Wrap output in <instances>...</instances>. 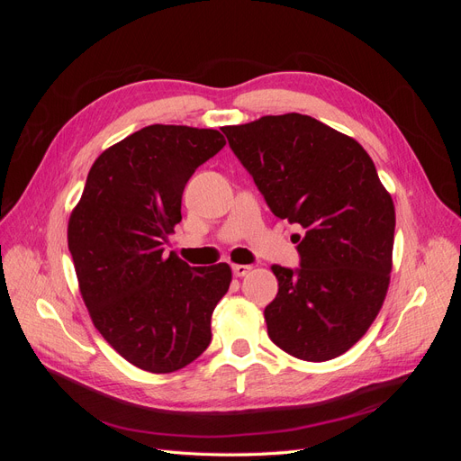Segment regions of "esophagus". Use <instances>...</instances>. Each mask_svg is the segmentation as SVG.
<instances>
[{
	"mask_svg": "<svg viewBox=\"0 0 461 461\" xmlns=\"http://www.w3.org/2000/svg\"><path fill=\"white\" fill-rule=\"evenodd\" d=\"M249 271H252V267H249V265H232V273L236 276H246Z\"/></svg>",
	"mask_w": 461,
	"mask_h": 461,
	"instance_id": "1",
	"label": "esophagus"
}]
</instances>
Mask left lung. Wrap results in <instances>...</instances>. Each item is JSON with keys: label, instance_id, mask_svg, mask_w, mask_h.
<instances>
[{"label": "left lung", "instance_id": "8db88e82", "mask_svg": "<svg viewBox=\"0 0 461 461\" xmlns=\"http://www.w3.org/2000/svg\"><path fill=\"white\" fill-rule=\"evenodd\" d=\"M271 212L298 222L300 269L273 265L269 339L303 361L337 357L379 315L393 271L394 202L369 153L310 115L222 127Z\"/></svg>", "mask_w": 461, "mask_h": 461}]
</instances>
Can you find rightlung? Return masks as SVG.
Masks as SVG:
<instances>
[{"instance_id": "add662e5", "label": "right lung", "mask_w": 461, "mask_h": 461, "mask_svg": "<svg viewBox=\"0 0 461 461\" xmlns=\"http://www.w3.org/2000/svg\"><path fill=\"white\" fill-rule=\"evenodd\" d=\"M227 144L219 131L149 124L100 153L68 217L67 240L94 327L129 364L173 373L212 342L229 263L190 267L165 244L188 178Z\"/></svg>"}]
</instances>
